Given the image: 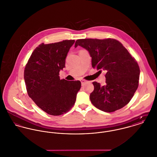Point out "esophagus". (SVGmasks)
Wrapping results in <instances>:
<instances>
[{"instance_id":"1","label":"esophagus","mask_w":157,"mask_h":157,"mask_svg":"<svg viewBox=\"0 0 157 157\" xmlns=\"http://www.w3.org/2000/svg\"><path fill=\"white\" fill-rule=\"evenodd\" d=\"M81 84H82V86H83L87 81L84 79H81Z\"/></svg>"}]
</instances>
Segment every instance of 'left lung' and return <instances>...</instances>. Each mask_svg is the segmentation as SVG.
Listing matches in <instances>:
<instances>
[{"label":"left lung","mask_w":157,"mask_h":157,"mask_svg":"<svg viewBox=\"0 0 157 157\" xmlns=\"http://www.w3.org/2000/svg\"><path fill=\"white\" fill-rule=\"evenodd\" d=\"M78 46L89 52L93 69L106 71L105 86L93 82L94 90L90 95L92 104L107 113L128 104L139 86L140 68L136 59L113 38L79 39L75 47Z\"/></svg>","instance_id":"obj_1"}]
</instances>
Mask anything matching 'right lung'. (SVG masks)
Listing matches in <instances>:
<instances>
[{
	"label": "right lung",
	"instance_id": "add662e5",
	"mask_svg": "<svg viewBox=\"0 0 157 157\" xmlns=\"http://www.w3.org/2000/svg\"><path fill=\"white\" fill-rule=\"evenodd\" d=\"M74 40L40 44L25 66L24 79L28 96L40 108L52 116L67 113L75 103L81 83L60 79L66 58Z\"/></svg>",
	"mask_w": 157,
	"mask_h": 157
}]
</instances>
